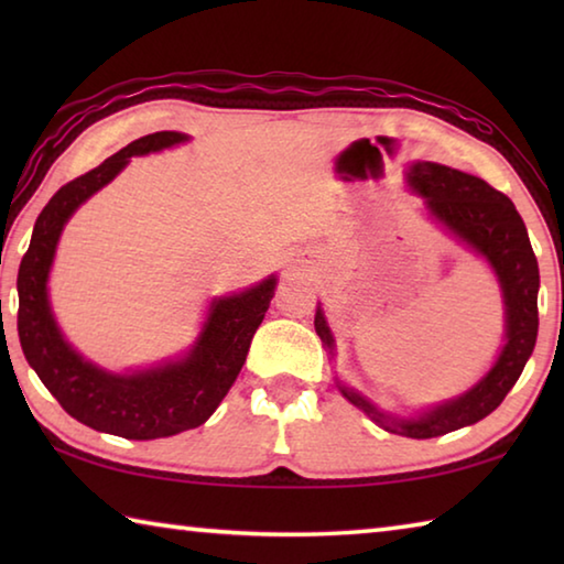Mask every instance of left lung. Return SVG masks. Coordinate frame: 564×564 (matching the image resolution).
Here are the masks:
<instances>
[{
    "label": "left lung",
    "instance_id": "1",
    "mask_svg": "<svg viewBox=\"0 0 564 564\" xmlns=\"http://www.w3.org/2000/svg\"><path fill=\"white\" fill-rule=\"evenodd\" d=\"M405 181L410 191L423 198L427 216L490 265L500 283L505 305V343L488 373L465 393L437 405H427L415 415H400L378 408L373 400H368L336 376L340 395L360 408L376 425L388 433L425 441V437L460 431V427L488 417L518 383L524 362L532 356L534 340H538L540 269L518 208L482 178L435 164V161H415L410 164ZM313 326L333 360L336 338H333L321 303Z\"/></svg>",
    "mask_w": 564,
    "mask_h": 564
}]
</instances>
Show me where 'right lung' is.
<instances>
[{
	"label": "right lung",
	"mask_w": 564,
	"mask_h": 564,
	"mask_svg": "<svg viewBox=\"0 0 564 564\" xmlns=\"http://www.w3.org/2000/svg\"><path fill=\"white\" fill-rule=\"evenodd\" d=\"M186 141L188 133L181 131L149 133L64 184L36 218L30 251L19 265L17 330L26 362L72 417L129 441L184 433L214 415L241 373L279 283L271 273L251 289L214 299L194 346L149 368L113 373L84 358L64 338L50 301V273L64 226L76 208L129 166L131 156L156 154Z\"/></svg>",
	"instance_id": "obj_1"
}]
</instances>
